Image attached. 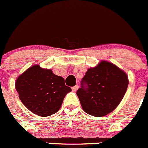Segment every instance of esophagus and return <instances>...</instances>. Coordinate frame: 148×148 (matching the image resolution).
Returning <instances> with one entry per match:
<instances>
[{
    "instance_id": "obj_1",
    "label": "esophagus",
    "mask_w": 148,
    "mask_h": 148,
    "mask_svg": "<svg viewBox=\"0 0 148 148\" xmlns=\"http://www.w3.org/2000/svg\"><path fill=\"white\" fill-rule=\"evenodd\" d=\"M71 89H72L73 92H76L79 89V86L78 85H75V86H74V87H72V88H71Z\"/></svg>"
}]
</instances>
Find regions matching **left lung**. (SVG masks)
<instances>
[{
  "label": "left lung",
  "instance_id": "left-lung-1",
  "mask_svg": "<svg viewBox=\"0 0 148 148\" xmlns=\"http://www.w3.org/2000/svg\"><path fill=\"white\" fill-rule=\"evenodd\" d=\"M128 84L125 72L111 63L103 61L87 70L77 95L87 114L102 117L119 106Z\"/></svg>",
  "mask_w": 148,
  "mask_h": 148
}]
</instances>
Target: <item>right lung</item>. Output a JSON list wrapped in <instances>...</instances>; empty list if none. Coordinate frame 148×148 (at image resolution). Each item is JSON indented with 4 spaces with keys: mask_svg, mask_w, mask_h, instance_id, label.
<instances>
[{
    "mask_svg": "<svg viewBox=\"0 0 148 148\" xmlns=\"http://www.w3.org/2000/svg\"><path fill=\"white\" fill-rule=\"evenodd\" d=\"M16 90L23 104L40 116L56 114L66 93L71 91V87L65 84L63 77L38 65L30 67L18 77Z\"/></svg>",
    "mask_w": 148,
    "mask_h": 148,
    "instance_id": "right-lung-1",
    "label": "right lung"
}]
</instances>
